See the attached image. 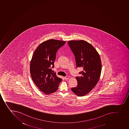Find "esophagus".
<instances>
[{"instance_id": "obj_1", "label": "esophagus", "mask_w": 129, "mask_h": 129, "mask_svg": "<svg viewBox=\"0 0 129 129\" xmlns=\"http://www.w3.org/2000/svg\"><path fill=\"white\" fill-rule=\"evenodd\" d=\"M69 78H70V77H69V76H66V77H65V79H66V80H67V79H68Z\"/></svg>"}]
</instances>
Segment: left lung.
Wrapping results in <instances>:
<instances>
[{
	"instance_id": "left-lung-1",
	"label": "left lung",
	"mask_w": 129,
	"mask_h": 129,
	"mask_svg": "<svg viewBox=\"0 0 129 129\" xmlns=\"http://www.w3.org/2000/svg\"><path fill=\"white\" fill-rule=\"evenodd\" d=\"M68 44L73 53L77 68H82L81 77H76L77 87L72 91L79 96L88 94L96 85L101 72L100 55L90 43L83 40L69 41Z\"/></svg>"
}]
</instances>
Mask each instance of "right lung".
Instances as JSON below:
<instances>
[{"label": "right lung", "instance_id": "obj_1", "mask_svg": "<svg viewBox=\"0 0 129 129\" xmlns=\"http://www.w3.org/2000/svg\"><path fill=\"white\" fill-rule=\"evenodd\" d=\"M66 42L50 39L40 44L34 52L30 63L32 80L41 91L47 94L53 93L62 79L52 73L56 53Z\"/></svg>", "mask_w": 129, "mask_h": 129}]
</instances>
